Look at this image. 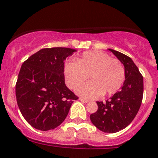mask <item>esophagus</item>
I'll return each mask as SVG.
<instances>
[{"label":"esophagus","mask_w":158,"mask_h":158,"mask_svg":"<svg viewBox=\"0 0 158 158\" xmlns=\"http://www.w3.org/2000/svg\"><path fill=\"white\" fill-rule=\"evenodd\" d=\"M79 100H80L81 101H83V102H84V103H88V101H89L88 99H85V98H83V97H80Z\"/></svg>","instance_id":"1"}]
</instances>
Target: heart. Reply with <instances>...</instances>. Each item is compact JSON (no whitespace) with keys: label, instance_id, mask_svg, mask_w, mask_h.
Returning <instances> with one entry per match:
<instances>
[{"label":"heart","instance_id":"heart-1","mask_svg":"<svg viewBox=\"0 0 158 158\" xmlns=\"http://www.w3.org/2000/svg\"><path fill=\"white\" fill-rule=\"evenodd\" d=\"M88 74L91 81L78 88L77 92L91 98L114 95L125 80V69L121 61L101 51L83 52L76 61L65 64V80L72 89L85 81Z\"/></svg>","mask_w":158,"mask_h":158}]
</instances>
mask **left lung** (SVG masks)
<instances>
[{
    "instance_id": "obj_1",
    "label": "left lung",
    "mask_w": 158,
    "mask_h": 158,
    "mask_svg": "<svg viewBox=\"0 0 158 158\" xmlns=\"http://www.w3.org/2000/svg\"><path fill=\"white\" fill-rule=\"evenodd\" d=\"M125 67V81L121 90L109 100L97 101L98 110L90 115L92 124L101 131L115 133L127 127L136 116L141 106L143 79L131 57L114 49H109Z\"/></svg>"
}]
</instances>
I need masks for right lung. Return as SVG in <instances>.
I'll return each instance as SVG.
<instances>
[{
  "mask_svg": "<svg viewBox=\"0 0 158 158\" xmlns=\"http://www.w3.org/2000/svg\"><path fill=\"white\" fill-rule=\"evenodd\" d=\"M75 49L42 48L24 61L15 85L18 106L26 121L40 131L52 130L66 119L79 97L65 84L64 60Z\"/></svg>",
  "mask_w": 158,
  "mask_h": 158,
  "instance_id": "1",
  "label": "right lung"
}]
</instances>
